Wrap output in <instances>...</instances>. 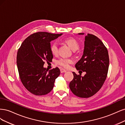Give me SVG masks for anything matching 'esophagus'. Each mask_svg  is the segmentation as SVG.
<instances>
[{"instance_id": "1", "label": "esophagus", "mask_w": 125, "mask_h": 125, "mask_svg": "<svg viewBox=\"0 0 125 125\" xmlns=\"http://www.w3.org/2000/svg\"><path fill=\"white\" fill-rule=\"evenodd\" d=\"M60 73H66V70L63 69H60Z\"/></svg>"}]
</instances>
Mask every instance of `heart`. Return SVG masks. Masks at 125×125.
I'll list each match as a JSON object with an SVG mask.
<instances>
[{"mask_svg":"<svg viewBox=\"0 0 125 125\" xmlns=\"http://www.w3.org/2000/svg\"><path fill=\"white\" fill-rule=\"evenodd\" d=\"M65 42L68 45L72 50L74 51L77 50L79 47V44L78 41L73 37H68L65 40ZM51 52L52 54L56 55L58 52V44L56 42H52L50 46ZM73 63V60L71 59L61 58L57 61V63L64 68H68L70 65Z\"/></svg>","mask_w":125,"mask_h":125,"instance_id":"heart-1","label":"heart"}]
</instances>
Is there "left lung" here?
Listing matches in <instances>:
<instances>
[{
  "mask_svg": "<svg viewBox=\"0 0 125 125\" xmlns=\"http://www.w3.org/2000/svg\"><path fill=\"white\" fill-rule=\"evenodd\" d=\"M109 63L108 51L103 42L96 36L88 34L85 36L83 54L75 65L77 70L86 74L82 77L79 71V75L73 72V79L69 84L72 92L82 98L96 93L106 79Z\"/></svg>",
  "mask_w": 125,
  "mask_h": 125,
  "instance_id": "8db88e82",
  "label": "left lung"
}]
</instances>
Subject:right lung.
Masks as SVG:
<instances>
[{
	"mask_svg": "<svg viewBox=\"0 0 125 125\" xmlns=\"http://www.w3.org/2000/svg\"><path fill=\"white\" fill-rule=\"evenodd\" d=\"M62 34L39 32L28 36L19 48L17 63L20 80L25 88L35 95H44L54 88L60 73L58 67L50 70L43 67L52 60L51 42Z\"/></svg>",
	"mask_w": 125,
	"mask_h": 125,
	"instance_id": "obj_1",
	"label": "right lung"
}]
</instances>
